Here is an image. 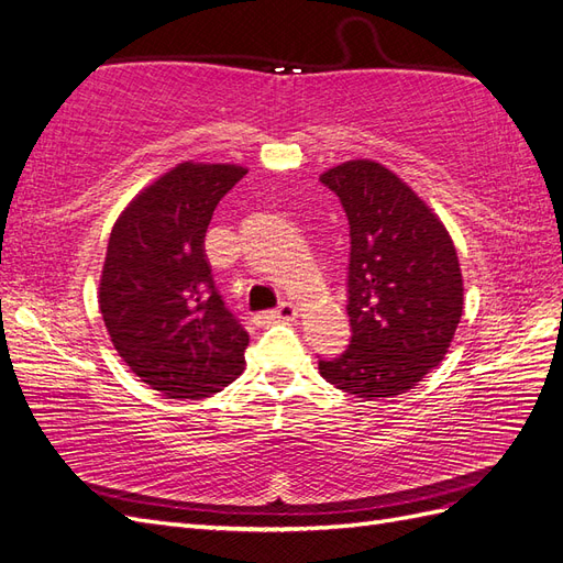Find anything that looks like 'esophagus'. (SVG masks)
Returning a JSON list of instances; mask_svg holds the SVG:
<instances>
[{
	"instance_id": "obj_1",
	"label": "esophagus",
	"mask_w": 563,
	"mask_h": 563,
	"mask_svg": "<svg viewBox=\"0 0 563 563\" xmlns=\"http://www.w3.org/2000/svg\"><path fill=\"white\" fill-rule=\"evenodd\" d=\"M298 317V308L294 302H282L277 310L272 312H258L253 317L255 327H265V323H277V321H291Z\"/></svg>"
}]
</instances>
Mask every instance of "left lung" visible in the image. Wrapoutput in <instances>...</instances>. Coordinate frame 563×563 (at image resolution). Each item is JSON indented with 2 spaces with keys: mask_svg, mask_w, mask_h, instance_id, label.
I'll list each match as a JSON object with an SVG mask.
<instances>
[{
  "mask_svg": "<svg viewBox=\"0 0 563 563\" xmlns=\"http://www.w3.org/2000/svg\"><path fill=\"white\" fill-rule=\"evenodd\" d=\"M321 185L350 223V345L319 360L323 380L373 401L418 385L441 364L463 314V275L446 228L385 166L352 159Z\"/></svg>",
  "mask_w": 563,
  "mask_h": 563,
  "instance_id": "obj_1",
  "label": "left lung"
}]
</instances>
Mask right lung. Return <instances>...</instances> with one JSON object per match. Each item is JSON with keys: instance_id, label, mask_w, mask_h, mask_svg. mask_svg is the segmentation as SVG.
I'll use <instances>...</instances> for the list:
<instances>
[{"instance_id": "right-lung-1", "label": "right lung", "mask_w": 563, "mask_h": 563, "mask_svg": "<svg viewBox=\"0 0 563 563\" xmlns=\"http://www.w3.org/2000/svg\"><path fill=\"white\" fill-rule=\"evenodd\" d=\"M249 172L178 164L112 228L100 314L129 368L172 399H203L244 366L249 333L220 298L203 255L211 216Z\"/></svg>"}]
</instances>
